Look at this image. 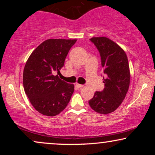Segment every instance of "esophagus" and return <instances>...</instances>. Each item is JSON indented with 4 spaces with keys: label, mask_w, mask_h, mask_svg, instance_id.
Listing matches in <instances>:
<instances>
[{
    "label": "esophagus",
    "mask_w": 155,
    "mask_h": 155,
    "mask_svg": "<svg viewBox=\"0 0 155 155\" xmlns=\"http://www.w3.org/2000/svg\"><path fill=\"white\" fill-rule=\"evenodd\" d=\"M76 87H77L78 88H81V87H83V85H82V84L76 83Z\"/></svg>",
    "instance_id": "esophagus-1"
}]
</instances>
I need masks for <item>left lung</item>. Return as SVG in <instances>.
<instances>
[{"mask_svg":"<svg viewBox=\"0 0 155 155\" xmlns=\"http://www.w3.org/2000/svg\"><path fill=\"white\" fill-rule=\"evenodd\" d=\"M90 40L99 51L106 78L103 77L104 89L95 92L89 104L97 113L107 114L121 104L128 90L130 75L128 58L117 44L107 37Z\"/></svg>","mask_w":155,"mask_h":155,"instance_id":"left-lung-1","label":"left lung"}]
</instances>
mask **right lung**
Instances as JSON below:
<instances>
[{"mask_svg":"<svg viewBox=\"0 0 155 155\" xmlns=\"http://www.w3.org/2000/svg\"><path fill=\"white\" fill-rule=\"evenodd\" d=\"M76 39H51L38 46L29 57L23 71L25 92L34 108L47 116L58 115L67 107L74 84L61 80L55 72L64 65L65 59Z\"/></svg>","mask_w":155,"mask_h":155,"instance_id":"obj_1","label":"right lung"}]
</instances>
